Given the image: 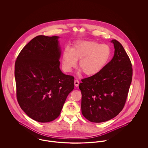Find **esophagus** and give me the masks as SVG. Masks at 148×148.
Instances as JSON below:
<instances>
[{
	"label": "esophagus",
	"mask_w": 148,
	"mask_h": 148,
	"mask_svg": "<svg viewBox=\"0 0 148 148\" xmlns=\"http://www.w3.org/2000/svg\"><path fill=\"white\" fill-rule=\"evenodd\" d=\"M74 85H75V86H79V82L77 80H75V81H74Z\"/></svg>",
	"instance_id": "34e87169"
}]
</instances>
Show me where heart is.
<instances>
[{"mask_svg":"<svg viewBox=\"0 0 148 148\" xmlns=\"http://www.w3.org/2000/svg\"><path fill=\"white\" fill-rule=\"evenodd\" d=\"M112 56V50L108 45L92 41L79 42L71 49L66 47L64 50L63 67L69 72L77 66V60H80L79 69L86 76H93L106 68Z\"/></svg>","mask_w":148,"mask_h":148,"instance_id":"1","label":"heart"}]
</instances>
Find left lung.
<instances>
[{"label":"left lung","mask_w":148,"mask_h":148,"mask_svg":"<svg viewBox=\"0 0 148 148\" xmlns=\"http://www.w3.org/2000/svg\"><path fill=\"white\" fill-rule=\"evenodd\" d=\"M114 55L98 74L83 79L82 113L86 119L101 123L118 115L125 106L132 80L130 60L122 45L113 39Z\"/></svg>","instance_id":"obj_1"}]
</instances>
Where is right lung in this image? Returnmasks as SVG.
<instances>
[{"label":"right lung","mask_w":148,"mask_h":148,"mask_svg":"<svg viewBox=\"0 0 148 148\" xmlns=\"http://www.w3.org/2000/svg\"><path fill=\"white\" fill-rule=\"evenodd\" d=\"M59 36L38 35L23 48L15 63L16 97L32 119L48 123L60 115L74 77L60 71Z\"/></svg>","instance_id":"obj_1"}]
</instances>
